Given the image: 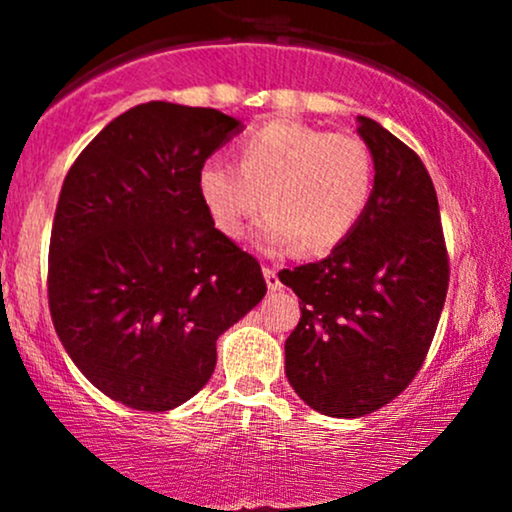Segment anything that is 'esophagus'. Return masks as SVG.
I'll list each match as a JSON object with an SVG mask.
<instances>
[{"label":"esophagus","mask_w":512,"mask_h":512,"mask_svg":"<svg viewBox=\"0 0 512 512\" xmlns=\"http://www.w3.org/2000/svg\"><path fill=\"white\" fill-rule=\"evenodd\" d=\"M262 274H264V281H267V289L269 291H281V289H284V284H281V279H279V274H276V269L264 267Z\"/></svg>","instance_id":"34e87169"}]
</instances>
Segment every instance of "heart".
I'll use <instances>...</instances> for the list:
<instances>
[{
    "mask_svg": "<svg viewBox=\"0 0 512 512\" xmlns=\"http://www.w3.org/2000/svg\"><path fill=\"white\" fill-rule=\"evenodd\" d=\"M238 168L207 158L197 170V197L216 228L243 236L252 216L264 252L293 245L308 255L337 248L361 221L375 187V163L356 134H332L296 120H272L236 144Z\"/></svg>",
    "mask_w": 512,
    "mask_h": 512,
    "instance_id": "heart-1",
    "label": "heart"
}]
</instances>
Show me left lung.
<instances>
[{"label":"left lung","instance_id":"obj_1","mask_svg":"<svg viewBox=\"0 0 512 512\" xmlns=\"http://www.w3.org/2000/svg\"><path fill=\"white\" fill-rule=\"evenodd\" d=\"M375 163L361 221L320 262L279 272L301 298L286 378L310 409L356 419L414 380L436 334L450 269L436 187L421 158L358 115Z\"/></svg>","mask_w":512,"mask_h":512}]
</instances>
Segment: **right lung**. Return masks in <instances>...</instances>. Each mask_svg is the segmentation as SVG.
I'll list each match as a JSON object with an SVG mask.
<instances>
[{
  "label": "right lung",
  "instance_id": "obj_1",
  "mask_svg": "<svg viewBox=\"0 0 512 512\" xmlns=\"http://www.w3.org/2000/svg\"><path fill=\"white\" fill-rule=\"evenodd\" d=\"M243 132L214 108L151 101L101 129L64 178L50 236L57 337L103 395L168 411L216 366V339L262 301L260 264L197 197V170Z\"/></svg>",
  "mask_w": 512,
  "mask_h": 512
}]
</instances>
